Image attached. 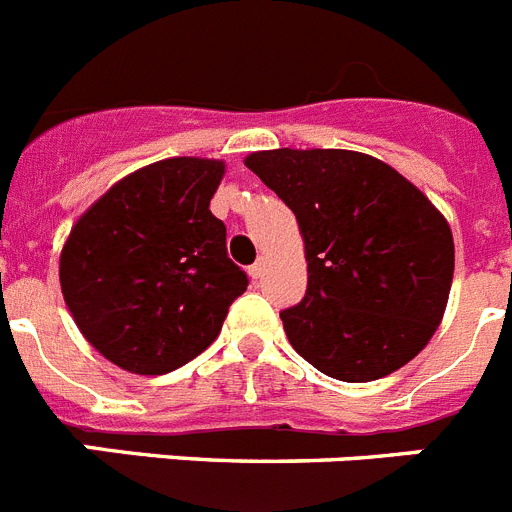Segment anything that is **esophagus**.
Listing matches in <instances>:
<instances>
[{"mask_svg":"<svg viewBox=\"0 0 512 512\" xmlns=\"http://www.w3.org/2000/svg\"><path fill=\"white\" fill-rule=\"evenodd\" d=\"M261 274H264V261H256L253 266H248V277L251 279H261Z\"/></svg>","mask_w":512,"mask_h":512,"instance_id":"obj_1","label":"esophagus"}]
</instances>
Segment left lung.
<instances>
[{
  "label": "left lung",
  "mask_w": 512,
  "mask_h": 512,
  "mask_svg": "<svg viewBox=\"0 0 512 512\" xmlns=\"http://www.w3.org/2000/svg\"><path fill=\"white\" fill-rule=\"evenodd\" d=\"M246 166L295 212L307 292L282 310L289 343L318 372L372 382L418 356L454 279L446 217L379 158L338 148H277Z\"/></svg>",
  "instance_id": "left-lung-1"
}]
</instances>
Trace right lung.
I'll return each mask as SVG.
<instances>
[{"label": "right lung", "instance_id": "obj_1", "mask_svg": "<svg viewBox=\"0 0 512 512\" xmlns=\"http://www.w3.org/2000/svg\"><path fill=\"white\" fill-rule=\"evenodd\" d=\"M223 161L166 158L117 182L71 228L61 289L104 359L133 374L174 372L217 338L248 287L210 212Z\"/></svg>", "mask_w": 512, "mask_h": 512}]
</instances>
